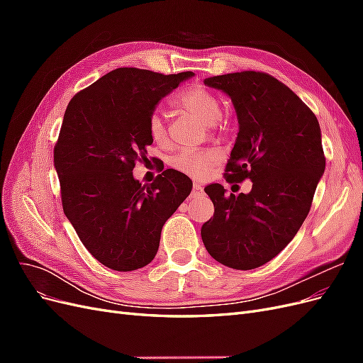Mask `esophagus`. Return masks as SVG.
I'll use <instances>...</instances> for the list:
<instances>
[{
    "label": "esophagus",
    "mask_w": 363,
    "mask_h": 363,
    "mask_svg": "<svg viewBox=\"0 0 363 363\" xmlns=\"http://www.w3.org/2000/svg\"><path fill=\"white\" fill-rule=\"evenodd\" d=\"M203 192V188H201V184L200 183H194V186H192V196H199L200 194Z\"/></svg>",
    "instance_id": "1"
}]
</instances>
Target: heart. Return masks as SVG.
Segmentation results:
<instances>
[{
    "instance_id": "heart-1",
    "label": "heart",
    "mask_w": 363,
    "mask_h": 363,
    "mask_svg": "<svg viewBox=\"0 0 363 363\" xmlns=\"http://www.w3.org/2000/svg\"><path fill=\"white\" fill-rule=\"evenodd\" d=\"M177 104L183 111L199 116L203 123L216 128L221 116V104L213 92L201 86H191L180 92L175 98ZM148 133L152 142L157 145L167 144L168 127L167 119L160 112H152L148 118ZM221 156L216 148L201 150H183L171 159V167L184 175L195 180L206 179L211 169L219 162Z\"/></svg>"
}]
</instances>
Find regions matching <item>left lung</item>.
<instances>
[{
	"label": "left lung",
	"mask_w": 363,
	"mask_h": 363,
	"mask_svg": "<svg viewBox=\"0 0 363 363\" xmlns=\"http://www.w3.org/2000/svg\"><path fill=\"white\" fill-rule=\"evenodd\" d=\"M204 84L228 95L239 133L225 168L227 182L250 179L248 194L204 188L215 206L201 227L208 255L233 269H255L276 257L311 211L325 169L321 128L313 112L274 77L244 71L208 77Z\"/></svg>",
	"instance_id": "8db88e82"
}]
</instances>
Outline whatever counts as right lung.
<instances>
[{
    "instance_id": "right-lung-1",
    "label": "right lung",
    "mask_w": 363,
    "mask_h": 363,
    "mask_svg": "<svg viewBox=\"0 0 363 363\" xmlns=\"http://www.w3.org/2000/svg\"><path fill=\"white\" fill-rule=\"evenodd\" d=\"M194 75L118 68L77 94L65 112L54 147L63 212L87 251L113 271L155 259L163 224L192 191L175 169L142 186L133 168L152 144L150 115Z\"/></svg>"
}]
</instances>
